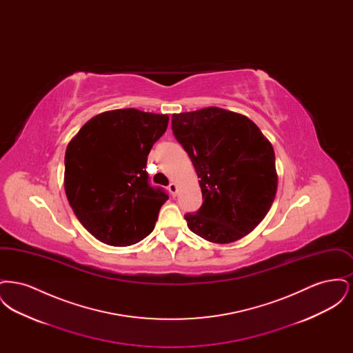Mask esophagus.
<instances>
[{
    "mask_svg": "<svg viewBox=\"0 0 353 353\" xmlns=\"http://www.w3.org/2000/svg\"><path fill=\"white\" fill-rule=\"evenodd\" d=\"M169 193L174 197L176 196V193H177V185L174 184V183H170L168 186Z\"/></svg>",
    "mask_w": 353,
    "mask_h": 353,
    "instance_id": "obj_1",
    "label": "esophagus"
}]
</instances>
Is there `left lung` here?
Returning <instances> with one entry per match:
<instances>
[{
    "label": "left lung",
    "mask_w": 353,
    "mask_h": 353,
    "mask_svg": "<svg viewBox=\"0 0 353 353\" xmlns=\"http://www.w3.org/2000/svg\"><path fill=\"white\" fill-rule=\"evenodd\" d=\"M172 131L200 177L203 202L185 214L188 228L214 243L249 234L276 194L271 143L250 119L219 107L173 114Z\"/></svg>",
    "instance_id": "obj_1"
}]
</instances>
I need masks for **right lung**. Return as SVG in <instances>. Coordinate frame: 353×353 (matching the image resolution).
I'll return each mask as SVG.
<instances>
[{
    "instance_id": "1",
    "label": "right lung",
    "mask_w": 353,
    "mask_h": 353,
    "mask_svg": "<svg viewBox=\"0 0 353 353\" xmlns=\"http://www.w3.org/2000/svg\"><path fill=\"white\" fill-rule=\"evenodd\" d=\"M169 117L134 108L90 119L68 143L65 190L84 228L105 245L130 246L151 234L168 200L145 170Z\"/></svg>"
}]
</instances>
